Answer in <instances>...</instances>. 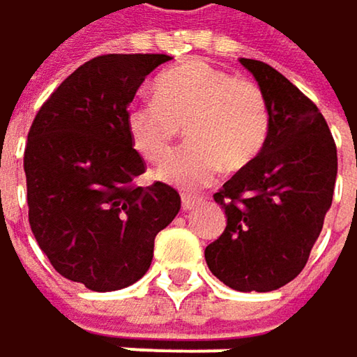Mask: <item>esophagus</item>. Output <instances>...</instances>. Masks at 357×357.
<instances>
[{
    "mask_svg": "<svg viewBox=\"0 0 357 357\" xmlns=\"http://www.w3.org/2000/svg\"><path fill=\"white\" fill-rule=\"evenodd\" d=\"M181 199H183V210H193L197 204H202V202H204L202 197H193V195H189V193H185Z\"/></svg>",
    "mask_w": 357,
    "mask_h": 357,
    "instance_id": "obj_1",
    "label": "esophagus"
}]
</instances>
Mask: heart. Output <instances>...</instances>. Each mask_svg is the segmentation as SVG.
Returning <instances> with one entry per match:
<instances>
[{
  "label": "heart",
  "instance_id": "1",
  "mask_svg": "<svg viewBox=\"0 0 357 357\" xmlns=\"http://www.w3.org/2000/svg\"><path fill=\"white\" fill-rule=\"evenodd\" d=\"M153 97L128 107L126 130L143 160L162 164L185 126L189 143L160 170L168 185L202 189L222 166L239 170L252 164L266 145L270 107L266 93L252 79L193 60L160 75Z\"/></svg>",
  "mask_w": 357,
  "mask_h": 357
}]
</instances>
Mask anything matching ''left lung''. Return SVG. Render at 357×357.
<instances>
[{"label": "left lung", "mask_w": 357, "mask_h": 357, "mask_svg": "<svg viewBox=\"0 0 357 357\" xmlns=\"http://www.w3.org/2000/svg\"><path fill=\"white\" fill-rule=\"evenodd\" d=\"M266 93L270 135L260 155L214 193L227 229L206 248L216 278L237 291H274L310 258L333 204L337 145L316 103L272 66L239 58Z\"/></svg>", "instance_id": "8db88e82"}]
</instances>
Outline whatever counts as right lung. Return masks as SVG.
<instances>
[{
	"label": "right lung",
	"mask_w": 357,
	"mask_h": 357,
	"mask_svg": "<svg viewBox=\"0 0 357 357\" xmlns=\"http://www.w3.org/2000/svg\"><path fill=\"white\" fill-rule=\"evenodd\" d=\"M166 54H105L77 68L37 112L24 147L31 231L64 278L91 291L139 280L155 235L181 210V195L155 181L139 187L145 162L126 112Z\"/></svg>",
	"instance_id": "right-lung-1"
}]
</instances>
